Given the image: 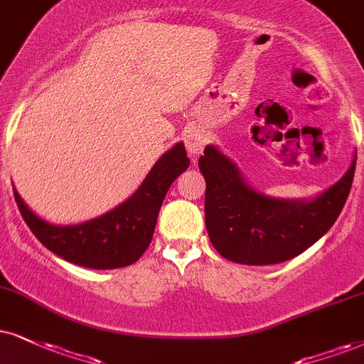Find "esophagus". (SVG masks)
<instances>
[{
	"label": "esophagus",
	"instance_id": "obj_1",
	"mask_svg": "<svg viewBox=\"0 0 364 364\" xmlns=\"http://www.w3.org/2000/svg\"><path fill=\"white\" fill-rule=\"evenodd\" d=\"M205 141H208V136H205V133L199 128L191 129L186 136V146L191 155H199L200 151H203Z\"/></svg>",
	"mask_w": 364,
	"mask_h": 364
}]
</instances>
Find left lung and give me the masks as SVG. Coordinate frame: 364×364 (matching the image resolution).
<instances>
[{
    "label": "left lung",
    "instance_id": "left-lung-1",
    "mask_svg": "<svg viewBox=\"0 0 364 364\" xmlns=\"http://www.w3.org/2000/svg\"><path fill=\"white\" fill-rule=\"evenodd\" d=\"M205 178V228L218 253L241 264H275L321 240L343 210L356 156L339 182L312 200H280L251 189L216 146L199 159Z\"/></svg>",
    "mask_w": 364,
    "mask_h": 364
}]
</instances>
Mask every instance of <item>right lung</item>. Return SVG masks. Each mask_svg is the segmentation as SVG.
I'll list each match as a JSON object with an SVG mask.
<instances>
[{
  "instance_id": "1",
  "label": "right lung",
  "mask_w": 364,
  "mask_h": 364,
  "mask_svg": "<svg viewBox=\"0 0 364 364\" xmlns=\"http://www.w3.org/2000/svg\"><path fill=\"white\" fill-rule=\"evenodd\" d=\"M183 143L164 154L138 191L102 216L75 226H55L31 213L20 194L15 200L26 226L57 257L79 267L113 270L140 259L154 236L156 218L168 187L189 167Z\"/></svg>"
}]
</instances>
